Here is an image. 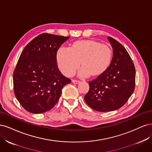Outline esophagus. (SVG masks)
<instances>
[{
  "label": "esophagus",
  "mask_w": 152,
  "mask_h": 152,
  "mask_svg": "<svg viewBox=\"0 0 152 152\" xmlns=\"http://www.w3.org/2000/svg\"><path fill=\"white\" fill-rule=\"evenodd\" d=\"M72 82L73 83H75V84H77V83H79L80 81L79 80H72Z\"/></svg>",
  "instance_id": "1"
}]
</instances>
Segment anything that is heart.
<instances>
[{
	"mask_svg": "<svg viewBox=\"0 0 152 152\" xmlns=\"http://www.w3.org/2000/svg\"><path fill=\"white\" fill-rule=\"evenodd\" d=\"M112 58V50L107 45L92 40H78L70 49L61 47L56 55L59 70L67 76L75 74L81 65V76H98L108 69Z\"/></svg>",
	"mask_w": 152,
	"mask_h": 152,
	"instance_id": "heart-1",
	"label": "heart"
}]
</instances>
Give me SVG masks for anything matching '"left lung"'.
Returning a JSON list of instances; mask_svg holds the SVG:
<instances>
[{
    "mask_svg": "<svg viewBox=\"0 0 152 152\" xmlns=\"http://www.w3.org/2000/svg\"><path fill=\"white\" fill-rule=\"evenodd\" d=\"M113 57L107 71L89 81L90 89L84 99L91 109L109 112L121 108L128 102L135 88V67L121 44L108 37Z\"/></svg>",
    "mask_w": 152,
    "mask_h": 152,
    "instance_id": "obj_1",
    "label": "left lung"
}]
</instances>
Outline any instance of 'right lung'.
<instances>
[{
    "mask_svg": "<svg viewBox=\"0 0 152 152\" xmlns=\"http://www.w3.org/2000/svg\"><path fill=\"white\" fill-rule=\"evenodd\" d=\"M69 38L42 33L24 47L13 73L14 92L23 108L33 114L50 110L57 104L71 80L57 65L61 45Z\"/></svg>",
    "mask_w": 152,
    "mask_h": 152,
    "instance_id": "obj_1",
    "label": "right lung"
}]
</instances>
